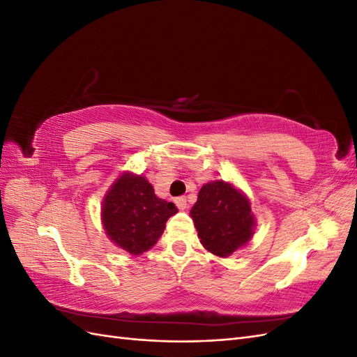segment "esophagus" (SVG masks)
Segmentation results:
<instances>
[{
  "label": "esophagus",
  "mask_w": 357,
  "mask_h": 357,
  "mask_svg": "<svg viewBox=\"0 0 357 357\" xmlns=\"http://www.w3.org/2000/svg\"><path fill=\"white\" fill-rule=\"evenodd\" d=\"M176 205L178 207V210H186L188 208V201L185 197H180L176 199Z\"/></svg>",
  "instance_id": "esophagus-1"
}]
</instances>
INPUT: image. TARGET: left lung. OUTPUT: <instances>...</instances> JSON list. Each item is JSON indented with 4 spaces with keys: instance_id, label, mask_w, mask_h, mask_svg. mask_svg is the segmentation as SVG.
<instances>
[{
    "instance_id": "left-lung-1",
    "label": "left lung",
    "mask_w": 357,
    "mask_h": 357,
    "mask_svg": "<svg viewBox=\"0 0 357 357\" xmlns=\"http://www.w3.org/2000/svg\"><path fill=\"white\" fill-rule=\"evenodd\" d=\"M201 244L215 256L228 257L253 236L252 204L241 190L223 180L210 181L190 210Z\"/></svg>"
}]
</instances>
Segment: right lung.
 Wrapping results in <instances>:
<instances>
[{"label": "right lung", "mask_w": 357, "mask_h": 357, "mask_svg": "<svg viewBox=\"0 0 357 357\" xmlns=\"http://www.w3.org/2000/svg\"><path fill=\"white\" fill-rule=\"evenodd\" d=\"M177 211L174 204L155 195L146 177L123 172L104 197L101 220L107 236L137 256L158 243L167 220Z\"/></svg>", "instance_id": "obj_1"}]
</instances>
